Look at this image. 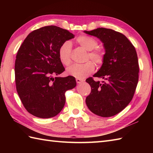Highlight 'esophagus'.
Wrapping results in <instances>:
<instances>
[{"label": "esophagus", "instance_id": "esophagus-1", "mask_svg": "<svg viewBox=\"0 0 153 153\" xmlns=\"http://www.w3.org/2000/svg\"><path fill=\"white\" fill-rule=\"evenodd\" d=\"M76 80L77 83H83L84 82V80L82 79H77V78Z\"/></svg>", "mask_w": 153, "mask_h": 153}]
</instances>
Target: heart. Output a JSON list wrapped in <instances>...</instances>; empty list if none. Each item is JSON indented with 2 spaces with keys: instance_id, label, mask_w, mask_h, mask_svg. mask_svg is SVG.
Here are the masks:
<instances>
[{
  "instance_id": "b5f03b06",
  "label": "heart",
  "mask_w": 153,
  "mask_h": 153,
  "mask_svg": "<svg viewBox=\"0 0 153 153\" xmlns=\"http://www.w3.org/2000/svg\"><path fill=\"white\" fill-rule=\"evenodd\" d=\"M77 43L84 49L89 51L88 59L92 60L97 65H101L104 62L105 54L100 48H96L98 43L95 39L83 35L76 39ZM71 45L69 41H65L58 49V57L62 64L68 66L71 62ZM95 70V65L91 61L83 64H74L66 70L67 74L77 79H83L91 74Z\"/></svg>"
}]
</instances>
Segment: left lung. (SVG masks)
Segmentation results:
<instances>
[{
  "instance_id": "left-lung-1",
  "label": "left lung",
  "mask_w": 153,
  "mask_h": 153,
  "mask_svg": "<svg viewBox=\"0 0 153 153\" xmlns=\"http://www.w3.org/2000/svg\"><path fill=\"white\" fill-rule=\"evenodd\" d=\"M83 32L99 39L105 50L102 66L93 75L105 82H95L92 77L86 79L91 87L86 105L99 116H114L131 102L137 85L139 68L135 48L124 35L110 29Z\"/></svg>"
}]
</instances>
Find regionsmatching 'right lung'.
Returning a JSON list of instances; mask_svg holds the SVG:
<instances>
[{
	"label": "right lung",
	"mask_w": 153,
	"mask_h": 153,
	"mask_svg": "<svg viewBox=\"0 0 153 153\" xmlns=\"http://www.w3.org/2000/svg\"><path fill=\"white\" fill-rule=\"evenodd\" d=\"M73 38L68 30L49 25L32 31L19 47L14 68L16 90L31 114L40 118L56 116L65 105V93L76 86L75 77L57 76L65 70L58 49Z\"/></svg>",
	"instance_id": "add662e5"
}]
</instances>
